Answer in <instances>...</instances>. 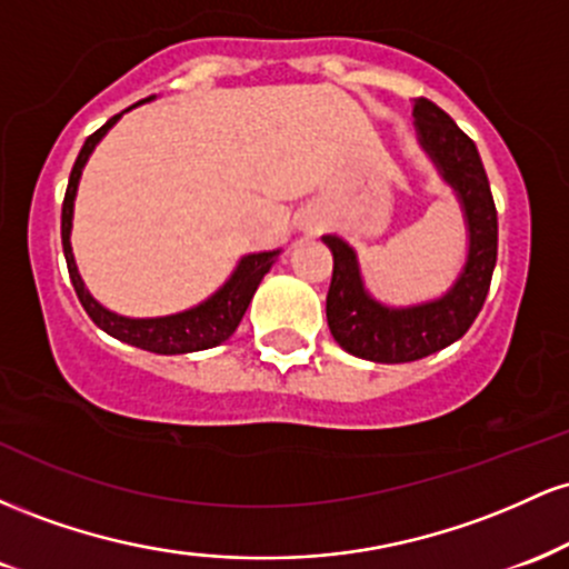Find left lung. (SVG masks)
I'll return each instance as SVG.
<instances>
[{
    "instance_id": "left-lung-1",
    "label": "left lung",
    "mask_w": 569,
    "mask_h": 569,
    "mask_svg": "<svg viewBox=\"0 0 569 569\" xmlns=\"http://www.w3.org/2000/svg\"><path fill=\"white\" fill-rule=\"evenodd\" d=\"M420 143L443 179L455 187L466 211L471 246L466 270L441 299L393 310L369 297L358 272L356 251L337 234L323 243L335 253V272L326 293V321L339 348L377 363H407L443 350L471 329L485 307L492 270L498 262V211L476 143L455 120L428 98L415 101Z\"/></svg>"
}]
</instances>
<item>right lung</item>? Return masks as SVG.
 <instances>
[{
	"instance_id": "1",
	"label": "right lung",
	"mask_w": 569,
	"mask_h": 569,
	"mask_svg": "<svg viewBox=\"0 0 569 569\" xmlns=\"http://www.w3.org/2000/svg\"><path fill=\"white\" fill-rule=\"evenodd\" d=\"M143 103V101H139ZM120 114H114L112 120L103 122L96 133H90L84 139L80 154H77L74 168H71L69 176V187L67 194H63V208H61V243H63V257H67V267H69V278L71 286H74L77 297L84 307L93 323L98 329H103L107 335H112L120 342L133 345V348L149 350V352H160V356H179V352H194V350H208L217 348V345L224 342L234 335L238 323L243 321L248 305H251L253 291L257 286L262 283L264 272H270L272 262H276L278 251H264V253H251V257L240 259L238 270L232 272V278L227 280L221 289L213 293L211 299L192 307V310L176 312V316H166V318H122L117 312L107 310L90 297L88 289H84L80 272H77L74 257H71V243H69V232H71V211H74V194H77V184H80V173L88 162L90 152L98 141L107 136V130L120 120Z\"/></svg>"
}]
</instances>
